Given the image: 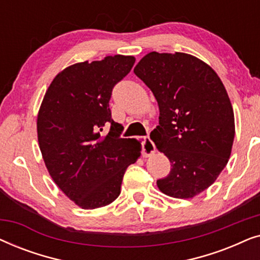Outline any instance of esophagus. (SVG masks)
Returning <instances> with one entry per match:
<instances>
[{
    "instance_id": "obj_1",
    "label": "esophagus",
    "mask_w": 260,
    "mask_h": 260,
    "mask_svg": "<svg viewBox=\"0 0 260 260\" xmlns=\"http://www.w3.org/2000/svg\"><path fill=\"white\" fill-rule=\"evenodd\" d=\"M156 151V147L154 144V142L150 140V137H144V141H143V151H142V154H143L144 157H149V156L154 154Z\"/></svg>"
}]
</instances>
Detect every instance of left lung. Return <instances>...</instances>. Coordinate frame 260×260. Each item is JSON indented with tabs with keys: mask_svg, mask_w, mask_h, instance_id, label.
I'll use <instances>...</instances> for the list:
<instances>
[{
	"mask_svg": "<svg viewBox=\"0 0 260 260\" xmlns=\"http://www.w3.org/2000/svg\"><path fill=\"white\" fill-rule=\"evenodd\" d=\"M134 72L157 101L159 120L150 138L172 163L158 189L179 199L200 194L226 167L236 133L222 81L207 63L179 52L149 53Z\"/></svg>",
	"mask_w": 260,
	"mask_h": 260,
	"instance_id": "8db88e82",
	"label": "left lung"
}]
</instances>
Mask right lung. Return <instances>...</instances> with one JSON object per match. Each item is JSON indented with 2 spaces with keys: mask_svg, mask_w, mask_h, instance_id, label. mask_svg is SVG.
Masks as SVG:
<instances>
[{
  "mask_svg": "<svg viewBox=\"0 0 260 260\" xmlns=\"http://www.w3.org/2000/svg\"><path fill=\"white\" fill-rule=\"evenodd\" d=\"M134 63L120 54L74 63L53 79L39 110V147L49 175L84 209L115 201L126 168L141 155L140 141L120 138L123 126L109 108L112 88Z\"/></svg>",
  "mask_w": 260,
  "mask_h": 260,
  "instance_id": "obj_1",
  "label": "right lung"
}]
</instances>
